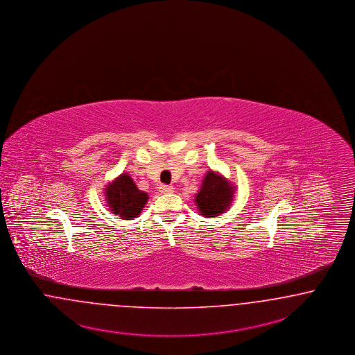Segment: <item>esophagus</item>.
<instances>
[{"instance_id": "esophagus-1", "label": "esophagus", "mask_w": 355, "mask_h": 355, "mask_svg": "<svg viewBox=\"0 0 355 355\" xmlns=\"http://www.w3.org/2000/svg\"><path fill=\"white\" fill-rule=\"evenodd\" d=\"M159 193L161 194H171L174 191V187L169 186V184H161L159 187Z\"/></svg>"}]
</instances>
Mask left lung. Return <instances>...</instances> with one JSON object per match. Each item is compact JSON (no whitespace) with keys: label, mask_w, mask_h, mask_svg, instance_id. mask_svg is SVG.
Listing matches in <instances>:
<instances>
[{"label":"left lung","mask_w":355,"mask_h":355,"mask_svg":"<svg viewBox=\"0 0 355 355\" xmlns=\"http://www.w3.org/2000/svg\"><path fill=\"white\" fill-rule=\"evenodd\" d=\"M236 186L219 171H209L196 194V206L202 216L216 218L232 206Z\"/></svg>","instance_id":"obj_1"}]
</instances>
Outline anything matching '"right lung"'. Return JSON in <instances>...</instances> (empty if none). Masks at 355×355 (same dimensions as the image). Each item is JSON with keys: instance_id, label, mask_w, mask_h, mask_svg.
I'll list each match as a JSON object with an SVG mask.
<instances>
[{"instance_id": "1", "label": "right lung", "mask_w": 355, "mask_h": 355, "mask_svg": "<svg viewBox=\"0 0 355 355\" xmlns=\"http://www.w3.org/2000/svg\"><path fill=\"white\" fill-rule=\"evenodd\" d=\"M103 196L111 212L123 220L137 218L149 199L147 193L139 190L131 175L125 171L106 184Z\"/></svg>"}]
</instances>
